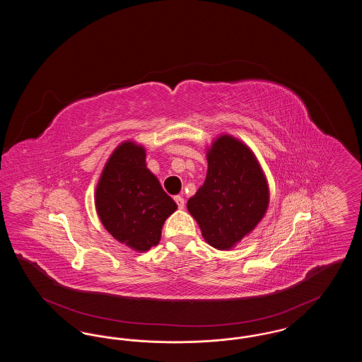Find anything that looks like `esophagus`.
Returning a JSON list of instances; mask_svg holds the SVG:
<instances>
[{"label": "esophagus", "mask_w": 362, "mask_h": 362, "mask_svg": "<svg viewBox=\"0 0 362 362\" xmlns=\"http://www.w3.org/2000/svg\"><path fill=\"white\" fill-rule=\"evenodd\" d=\"M175 202H176V205H177L180 210L185 209V199L182 197H175Z\"/></svg>", "instance_id": "34e87169"}]
</instances>
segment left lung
<instances>
[{
  "label": "left lung",
  "instance_id": "obj_1",
  "mask_svg": "<svg viewBox=\"0 0 362 362\" xmlns=\"http://www.w3.org/2000/svg\"><path fill=\"white\" fill-rule=\"evenodd\" d=\"M204 185L187 202L209 245L228 251L248 236L270 204L267 177L248 145L220 134L206 146Z\"/></svg>",
  "mask_w": 362,
  "mask_h": 362
}]
</instances>
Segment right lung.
Wrapping results in <instances>:
<instances>
[{"label":"right lung","mask_w":362,"mask_h":362,"mask_svg":"<svg viewBox=\"0 0 362 362\" xmlns=\"http://www.w3.org/2000/svg\"><path fill=\"white\" fill-rule=\"evenodd\" d=\"M105 230L136 252L158 244L165 220L177 209L146 167L144 145L126 139L110 155L95 189Z\"/></svg>","instance_id":"add662e5"}]
</instances>
